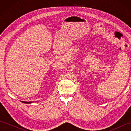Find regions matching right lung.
Here are the masks:
<instances>
[{
    "label": "right lung",
    "instance_id": "right-lung-1",
    "mask_svg": "<svg viewBox=\"0 0 131 131\" xmlns=\"http://www.w3.org/2000/svg\"><path fill=\"white\" fill-rule=\"evenodd\" d=\"M23 103H26V104H30L31 103V102H24V101H21Z\"/></svg>",
    "mask_w": 131,
    "mask_h": 131
}]
</instances>
